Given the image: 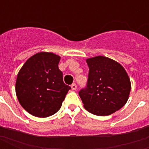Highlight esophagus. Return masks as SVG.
Segmentation results:
<instances>
[{
  "label": "esophagus",
  "instance_id": "esophagus-1",
  "mask_svg": "<svg viewBox=\"0 0 149 149\" xmlns=\"http://www.w3.org/2000/svg\"><path fill=\"white\" fill-rule=\"evenodd\" d=\"M71 88L72 90H76V89H77V84H72L71 85Z\"/></svg>",
  "mask_w": 149,
  "mask_h": 149
}]
</instances>
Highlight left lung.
Returning a JSON list of instances; mask_svg holds the SVG:
<instances>
[{
    "label": "left lung",
    "mask_w": 149,
    "mask_h": 149,
    "mask_svg": "<svg viewBox=\"0 0 149 149\" xmlns=\"http://www.w3.org/2000/svg\"><path fill=\"white\" fill-rule=\"evenodd\" d=\"M89 68L86 87L79 92L85 109L97 116H109L120 109L128 99L131 83L118 62L103 56L86 60Z\"/></svg>",
    "instance_id": "left-lung-1"
}]
</instances>
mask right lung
<instances>
[{"label":"right lung","instance_id":"right-lung-1","mask_svg":"<svg viewBox=\"0 0 149 149\" xmlns=\"http://www.w3.org/2000/svg\"><path fill=\"white\" fill-rule=\"evenodd\" d=\"M60 60L52 52H38L27 60L19 72L16 94L21 106L31 115L48 117L55 114L71 89L63 81Z\"/></svg>","mask_w":149,"mask_h":149}]
</instances>
